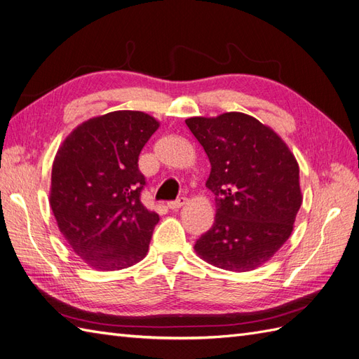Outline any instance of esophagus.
Masks as SVG:
<instances>
[{
  "label": "esophagus",
  "instance_id": "34e87169",
  "mask_svg": "<svg viewBox=\"0 0 359 359\" xmlns=\"http://www.w3.org/2000/svg\"><path fill=\"white\" fill-rule=\"evenodd\" d=\"M185 203H187V198H185V197H180V198H177V200H174V201H168L167 206L174 210V209L182 208Z\"/></svg>",
  "mask_w": 359,
  "mask_h": 359
}]
</instances>
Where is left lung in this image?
<instances>
[{
    "instance_id": "8db88e82",
    "label": "left lung",
    "mask_w": 359,
    "mask_h": 359,
    "mask_svg": "<svg viewBox=\"0 0 359 359\" xmlns=\"http://www.w3.org/2000/svg\"><path fill=\"white\" fill-rule=\"evenodd\" d=\"M187 126L203 147L215 222L194 249L229 271H250L287 243L302 205L299 163L278 133L241 112L194 116Z\"/></svg>"
}]
</instances>
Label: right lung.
Segmentation results:
<instances>
[{
	"instance_id": "right-lung-1",
	"label": "right lung",
	"mask_w": 359,
	"mask_h": 359,
	"mask_svg": "<svg viewBox=\"0 0 359 359\" xmlns=\"http://www.w3.org/2000/svg\"><path fill=\"white\" fill-rule=\"evenodd\" d=\"M159 123L137 110L90 118L71 132L54 158L50 205L71 249L95 270L144 259L159 215L141 201L142 147Z\"/></svg>"
}]
</instances>
